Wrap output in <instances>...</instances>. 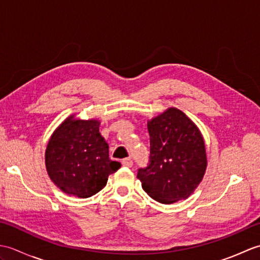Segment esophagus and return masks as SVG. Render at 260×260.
Segmentation results:
<instances>
[{
	"label": "esophagus",
	"mask_w": 260,
	"mask_h": 260,
	"mask_svg": "<svg viewBox=\"0 0 260 260\" xmlns=\"http://www.w3.org/2000/svg\"><path fill=\"white\" fill-rule=\"evenodd\" d=\"M121 164H123V167L125 168H132L133 167V161H132L131 158H124L123 161H121Z\"/></svg>",
	"instance_id": "1"
}]
</instances>
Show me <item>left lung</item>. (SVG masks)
Instances as JSON below:
<instances>
[{
    "label": "left lung",
    "instance_id": "8db88e82",
    "mask_svg": "<svg viewBox=\"0 0 260 260\" xmlns=\"http://www.w3.org/2000/svg\"><path fill=\"white\" fill-rule=\"evenodd\" d=\"M147 129L150 161L137 173L143 190L164 204L189 198L207 169L201 132L183 112L174 107L148 120Z\"/></svg>",
    "mask_w": 260,
    "mask_h": 260
}]
</instances>
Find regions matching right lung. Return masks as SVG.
Here are the masks:
<instances>
[{"instance_id": "right-lung-1", "label": "right lung", "mask_w": 260, "mask_h": 260, "mask_svg": "<svg viewBox=\"0 0 260 260\" xmlns=\"http://www.w3.org/2000/svg\"><path fill=\"white\" fill-rule=\"evenodd\" d=\"M97 119H64L53 132L46 150V168L51 181L69 196L89 198L106 185L120 168L109 158L108 144L99 133Z\"/></svg>"}]
</instances>
